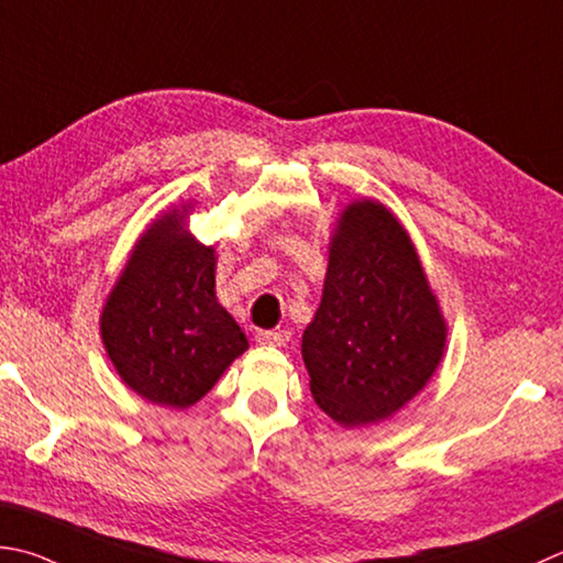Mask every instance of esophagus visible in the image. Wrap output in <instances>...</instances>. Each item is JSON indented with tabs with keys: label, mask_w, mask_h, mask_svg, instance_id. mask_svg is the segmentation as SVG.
<instances>
[{
	"label": "esophagus",
	"mask_w": 563,
	"mask_h": 563,
	"mask_svg": "<svg viewBox=\"0 0 563 563\" xmlns=\"http://www.w3.org/2000/svg\"><path fill=\"white\" fill-rule=\"evenodd\" d=\"M256 341L261 346H285L290 341V334L285 329H278V332H258Z\"/></svg>",
	"instance_id": "1"
}]
</instances>
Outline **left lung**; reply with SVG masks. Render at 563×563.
I'll return each instance as SVG.
<instances>
[{
    "label": "left lung",
    "mask_w": 563,
    "mask_h": 563,
    "mask_svg": "<svg viewBox=\"0 0 563 563\" xmlns=\"http://www.w3.org/2000/svg\"><path fill=\"white\" fill-rule=\"evenodd\" d=\"M449 324L410 234L373 197L349 202L329 239V263L302 361L314 402L346 429L390 420L446 354Z\"/></svg>",
    "instance_id": "obj_1"
}]
</instances>
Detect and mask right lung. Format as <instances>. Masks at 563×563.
<instances>
[{
  "mask_svg": "<svg viewBox=\"0 0 563 563\" xmlns=\"http://www.w3.org/2000/svg\"><path fill=\"white\" fill-rule=\"evenodd\" d=\"M195 205L161 212L143 229L99 312L109 361L129 390L187 410L249 349L214 292L217 249L197 241Z\"/></svg>",
  "mask_w": 563,
  "mask_h": 563,
  "instance_id": "obj_1",
  "label": "right lung"
}]
</instances>
